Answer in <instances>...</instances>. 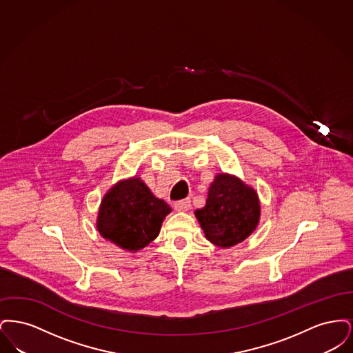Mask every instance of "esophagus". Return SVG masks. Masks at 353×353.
Here are the masks:
<instances>
[{
	"label": "esophagus",
	"instance_id": "1",
	"mask_svg": "<svg viewBox=\"0 0 353 353\" xmlns=\"http://www.w3.org/2000/svg\"><path fill=\"white\" fill-rule=\"evenodd\" d=\"M174 209L177 212H186L190 209V199H184V200H180V201L174 203Z\"/></svg>",
	"mask_w": 353,
	"mask_h": 353
}]
</instances>
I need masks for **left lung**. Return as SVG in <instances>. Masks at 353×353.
Returning a JSON list of instances; mask_svg holds the SVG:
<instances>
[{"instance_id":"1","label":"left lung","mask_w":353,"mask_h":353,"mask_svg":"<svg viewBox=\"0 0 353 353\" xmlns=\"http://www.w3.org/2000/svg\"><path fill=\"white\" fill-rule=\"evenodd\" d=\"M205 236L219 248L245 241L258 226L261 205L256 192L238 177L219 173L209 186L206 203L194 212Z\"/></svg>"}]
</instances>
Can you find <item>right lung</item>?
Listing matches in <instances>:
<instances>
[{"label": "right lung", "instance_id": "obj_1", "mask_svg": "<svg viewBox=\"0 0 353 353\" xmlns=\"http://www.w3.org/2000/svg\"><path fill=\"white\" fill-rule=\"evenodd\" d=\"M170 206L153 196L139 177L121 180L103 197L97 228L103 238L120 249L136 252L160 233Z\"/></svg>", "mask_w": 353, "mask_h": 353}]
</instances>
